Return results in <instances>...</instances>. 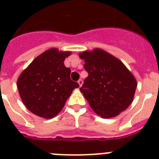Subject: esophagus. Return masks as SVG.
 <instances>
[{
  "label": "esophagus",
  "instance_id": "obj_1",
  "mask_svg": "<svg viewBox=\"0 0 159 159\" xmlns=\"http://www.w3.org/2000/svg\"><path fill=\"white\" fill-rule=\"evenodd\" d=\"M78 84H79V85H80V87H81L83 85V80H81V79L78 80Z\"/></svg>",
  "mask_w": 159,
  "mask_h": 159
}]
</instances>
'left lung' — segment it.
<instances>
[{"mask_svg": "<svg viewBox=\"0 0 159 159\" xmlns=\"http://www.w3.org/2000/svg\"><path fill=\"white\" fill-rule=\"evenodd\" d=\"M84 69L89 76L80 90L96 114L111 118L125 111L132 103L137 81L121 61L96 48L84 51Z\"/></svg>", "mask_w": 159, "mask_h": 159, "instance_id": "obj_1", "label": "left lung"}]
</instances>
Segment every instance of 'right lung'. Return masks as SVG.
I'll return each instance as SVG.
<instances>
[{"mask_svg": "<svg viewBox=\"0 0 159 159\" xmlns=\"http://www.w3.org/2000/svg\"><path fill=\"white\" fill-rule=\"evenodd\" d=\"M70 51L49 49L35 58L17 79V86L27 109L46 119L55 117L79 84L70 80L64 60Z\"/></svg>", "mask_w": 159, "mask_h": 159, "instance_id": "1", "label": "right lung"}]
</instances>
